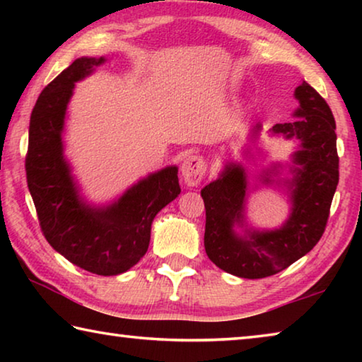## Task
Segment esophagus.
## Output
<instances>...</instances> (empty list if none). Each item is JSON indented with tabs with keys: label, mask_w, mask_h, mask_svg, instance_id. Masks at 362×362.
Instances as JSON below:
<instances>
[{
	"label": "esophagus",
	"mask_w": 362,
	"mask_h": 362,
	"mask_svg": "<svg viewBox=\"0 0 362 362\" xmlns=\"http://www.w3.org/2000/svg\"><path fill=\"white\" fill-rule=\"evenodd\" d=\"M182 177L188 187H196L199 185L201 180L204 179L206 170H207V164L204 161L203 156L198 155H192L188 156L185 161L182 164Z\"/></svg>",
	"instance_id": "34e87169"
}]
</instances>
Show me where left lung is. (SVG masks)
I'll list each match as a JSON object with an SVG mask.
<instances>
[{
  "label": "left lung",
  "mask_w": 362,
  "mask_h": 362,
  "mask_svg": "<svg viewBox=\"0 0 362 362\" xmlns=\"http://www.w3.org/2000/svg\"><path fill=\"white\" fill-rule=\"evenodd\" d=\"M297 119L274 124L273 132L297 137L293 209L278 231L250 233L241 238L233 225L241 220L246 175L240 166H226L218 180L201 189L206 207L204 247L212 263L240 278L260 279L291 267L308 254L326 230L330 204L339 185V153L332 110L315 88L303 81L296 89ZM255 131H259L257 127Z\"/></svg>",
  "instance_id": "8db88e82"
}]
</instances>
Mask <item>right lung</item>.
<instances>
[{
	"mask_svg": "<svg viewBox=\"0 0 362 362\" xmlns=\"http://www.w3.org/2000/svg\"><path fill=\"white\" fill-rule=\"evenodd\" d=\"M102 62L78 59L42 89L30 116L25 170L46 241L73 265L113 276L145 255L153 218L180 194V185L177 168H168L137 183L107 209H89L78 199L60 132L73 86Z\"/></svg>",
	"mask_w": 362,
	"mask_h": 362,
	"instance_id": "obj_1",
	"label": "right lung"
}]
</instances>
